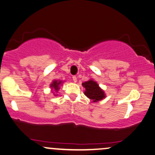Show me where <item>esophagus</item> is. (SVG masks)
I'll list each match as a JSON object with an SVG mask.
<instances>
[{
  "label": "esophagus",
  "mask_w": 155,
  "mask_h": 155,
  "mask_svg": "<svg viewBox=\"0 0 155 155\" xmlns=\"http://www.w3.org/2000/svg\"><path fill=\"white\" fill-rule=\"evenodd\" d=\"M72 79H73L74 83H76V82L77 81V78H76V76H72Z\"/></svg>",
  "instance_id": "esophagus-1"
}]
</instances>
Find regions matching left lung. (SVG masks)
Segmentation results:
<instances>
[{
    "label": "left lung",
    "instance_id": "obj_1",
    "mask_svg": "<svg viewBox=\"0 0 155 155\" xmlns=\"http://www.w3.org/2000/svg\"><path fill=\"white\" fill-rule=\"evenodd\" d=\"M82 86L85 88L84 94L92 100L93 102H97L104 99L106 97V94L104 91L99 87L97 82L91 79L89 81L82 83Z\"/></svg>",
    "mask_w": 155,
    "mask_h": 155
}]
</instances>
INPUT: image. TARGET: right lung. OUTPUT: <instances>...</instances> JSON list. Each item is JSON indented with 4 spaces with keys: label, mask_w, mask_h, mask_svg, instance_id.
Instances as JSON below:
<instances>
[{
    "label": "right lung",
    "mask_w": 155,
    "mask_h": 155,
    "mask_svg": "<svg viewBox=\"0 0 155 155\" xmlns=\"http://www.w3.org/2000/svg\"><path fill=\"white\" fill-rule=\"evenodd\" d=\"M63 82L61 81H58V80H54L52 81V83L50 84V87L54 89L55 92H57L59 89V86L61 85V84H62ZM54 95H55V96H57L56 94H54Z\"/></svg>",
    "instance_id": "obj_1"
}]
</instances>
